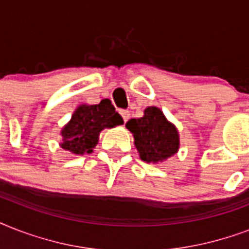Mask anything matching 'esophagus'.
<instances>
[{"label": "esophagus", "mask_w": 249, "mask_h": 249, "mask_svg": "<svg viewBox=\"0 0 249 249\" xmlns=\"http://www.w3.org/2000/svg\"><path fill=\"white\" fill-rule=\"evenodd\" d=\"M120 115H121V117H123L124 123H126L129 119V116H130V112H129V111H126V109H121Z\"/></svg>", "instance_id": "esophagus-1"}]
</instances>
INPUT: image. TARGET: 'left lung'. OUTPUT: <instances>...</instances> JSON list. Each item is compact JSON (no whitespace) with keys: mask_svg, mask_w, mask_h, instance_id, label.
Listing matches in <instances>:
<instances>
[{"mask_svg":"<svg viewBox=\"0 0 249 249\" xmlns=\"http://www.w3.org/2000/svg\"><path fill=\"white\" fill-rule=\"evenodd\" d=\"M125 126L133 134L141 160L146 163H163L179 150L178 129L156 106H148L143 116L130 119Z\"/></svg>","mask_w":249,"mask_h":249,"instance_id":"1","label":"left lung"}]
</instances>
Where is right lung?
Instances as JSON below:
<instances>
[{
	"instance_id": "obj_1",
	"label": "right lung",
	"mask_w": 249,
	"mask_h": 249,
	"mask_svg": "<svg viewBox=\"0 0 249 249\" xmlns=\"http://www.w3.org/2000/svg\"><path fill=\"white\" fill-rule=\"evenodd\" d=\"M123 123V117L115 111L109 99H102L98 105L83 103L60 130L59 146L73 155L91 154L102 130L115 128Z\"/></svg>"
}]
</instances>
